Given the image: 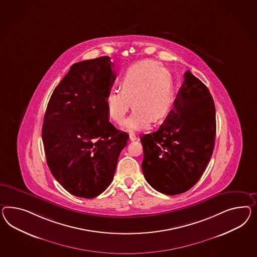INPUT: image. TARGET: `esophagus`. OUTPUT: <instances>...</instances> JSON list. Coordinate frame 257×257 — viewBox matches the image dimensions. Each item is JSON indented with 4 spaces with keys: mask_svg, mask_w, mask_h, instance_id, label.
I'll list each match as a JSON object with an SVG mask.
<instances>
[{
    "mask_svg": "<svg viewBox=\"0 0 257 257\" xmlns=\"http://www.w3.org/2000/svg\"><path fill=\"white\" fill-rule=\"evenodd\" d=\"M129 139L131 141H135V140H137L138 139V137L134 134V133H130V135H129Z\"/></svg>",
    "mask_w": 257,
    "mask_h": 257,
    "instance_id": "1",
    "label": "esophagus"
}]
</instances>
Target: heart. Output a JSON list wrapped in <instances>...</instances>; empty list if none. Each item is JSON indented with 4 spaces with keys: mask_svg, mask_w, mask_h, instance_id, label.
<instances>
[{
    "mask_svg": "<svg viewBox=\"0 0 257 257\" xmlns=\"http://www.w3.org/2000/svg\"><path fill=\"white\" fill-rule=\"evenodd\" d=\"M119 88L120 91L108 92L105 104L108 116L120 123L133 103L132 114L123 122L128 131L146 129L153 119L163 120L173 104L170 74L154 61L146 60L130 66L120 77Z\"/></svg>",
    "mask_w": 257,
    "mask_h": 257,
    "instance_id": "1",
    "label": "heart"
}]
</instances>
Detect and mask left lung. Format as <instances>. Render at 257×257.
<instances>
[{"mask_svg":"<svg viewBox=\"0 0 257 257\" xmlns=\"http://www.w3.org/2000/svg\"><path fill=\"white\" fill-rule=\"evenodd\" d=\"M215 116L207 86L188 70L173 109L156 132L140 139L142 171L153 189L175 195L199 181L214 149Z\"/></svg>","mask_w":257,"mask_h":257,"instance_id":"8db88e82","label":"left lung"}]
</instances>
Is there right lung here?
Returning a JSON list of instances; mask_svg holds the SVG:
<instances>
[{
	"instance_id": "right-lung-1",
	"label": "right lung",
	"mask_w": 257,
	"mask_h": 257,
	"mask_svg": "<svg viewBox=\"0 0 257 257\" xmlns=\"http://www.w3.org/2000/svg\"><path fill=\"white\" fill-rule=\"evenodd\" d=\"M116 79L107 56L73 64L55 88L42 139L56 181L70 194L93 198L110 185L128 134L108 120L105 98Z\"/></svg>"
}]
</instances>
